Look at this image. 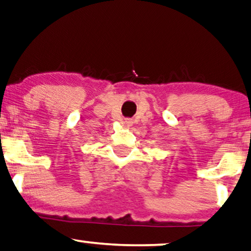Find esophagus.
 Here are the masks:
<instances>
[{
	"label": "esophagus",
	"mask_w": 251,
	"mask_h": 251,
	"mask_svg": "<svg viewBox=\"0 0 251 251\" xmlns=\"http://www.w3.org/2000/svg\"><path fill=\"white\" fill-rule=\"evenodd\" d=\"M125 124H126V126H131L132 125V122L129 119H126L125 120Z\"/></svg>",
	"instance_id": "obj_1"
}]
</instances>
